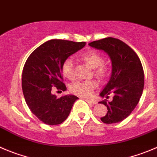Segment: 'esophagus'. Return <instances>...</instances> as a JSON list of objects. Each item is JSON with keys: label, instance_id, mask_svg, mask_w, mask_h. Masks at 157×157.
<instances>
[{"label": "esophagus", "instance_id": "1", "mask_svg": "<svg viewBox=\"0 0 157 157\" xmlns=\"http://www.w3.org/2000/svg\"><path fill=\"white\" fill-rule=\"evenodd\" d=\"M83 99H84L87 103L90 104V105H95V104H97V102L94 100H90V99H85V98H83Z\"/></svg>", "mask_w": 157, "mask_h": 157}]
</instances>
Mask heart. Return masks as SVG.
<instances>
[{
  "mask_svg": "<svg viewBox=\"0 0 157 157\" xmlns=\"http://www.w3.org/2000/svg\"><path fill=\"white\" fill-rule=\"evenodd\" d=\"M80 59L93 69L94 75L100 80H104L109 74V67L104 62V57L98 52H90L81 55ZM61 73L66 78L70 80L74 79V62L71 59L67 58L61 65ZM98 84L94 80L77 81L70 87V92L74 94L83 98H88L93 93Z\"/></svg>",
  "mask_w": 157,
  "mask_h": 157,
  "instance_id": "b5f03b06",
  "label": "heart"
}]
</instances>
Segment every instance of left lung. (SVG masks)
<instances>
[{
    "instance_id": "left-lung-1",
    "label": "left lung",
    "mask_w": 157,
    "mask_h": 157,
    "mask_svg": "<svg viewBox=\"0 0 157 157\" xmlns=\"http://www.w3.org/2000/svg\"><path fill=\"white\" fill-rule=\"evenodd\" d=\"M89 45L107 52L112 64L111 78L100 96L108 98L112 94L113 100L99 102L108 109L101 120L106 124L119 122L132 113L143 94L144 72L141 61L131 47L118 39L108 37L94 41Z\"/></svg>"
}]
</instances>
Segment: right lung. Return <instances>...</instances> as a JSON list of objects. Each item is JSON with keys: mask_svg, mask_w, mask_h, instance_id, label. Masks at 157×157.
<instances>
[{"mask_svg": "<svg viewBox=\"0 0 157 157\" xmlns=\"http://www.w3.org/2000/svg\"><path fill=\"white\" fill-rule=\"evenodd\" d=\"M85 44L63 39L49 40L35 49L25 63L21 79L25 100L32 114L46 125H59L65 121L78 99L71 94L58 98L51 91L53 87L66 90L61 65Z\"/></svg>", "mask_w": 157, "mask_h": 157, "instance_id": "right-lung-1", "label": "right lung"}]
</instances>
